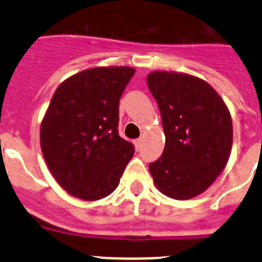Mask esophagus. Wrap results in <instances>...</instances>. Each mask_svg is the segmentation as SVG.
<instances>
[{
  "mask_svg": "<svg viewBox=\"0 0 262 262\" xmlns=\"http://www.w3.org/2000/svg\"><path fill=\"white\" fill-rule=\"evenodd\" d=\"M134 144H135L136 151H139V149H140V148H142V144H143V139H136L135 142H134Z\"/></svg>",
  "mask_w": 262,
  "mask_h": 262,
  "instance_id": "obj_1",
  "label": "esophagus"
}]
</instances>
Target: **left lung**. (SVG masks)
<instances>
[{"label": "left lung", "instance_id": "obj_1", "mask_svg": "<svg viewBox=\"0 0 262 262\" xmlns=\"http://www.w3.org/2000/svg\"><path fill=\"white\" fill-rule=\"evenodd\" d=\"M160 108L165 148L149 172L156 187L173 200H190L223 172L232 148L228 107L205 80L155 71L147 76Z\"/></svg>", "mask_w": 262, "mask_h": 262}]
</instances>
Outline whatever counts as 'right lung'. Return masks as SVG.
<instances>
[{
  "label": "right lung",
  "instance_id": "1",
  "mask_svg": "<svg viewBox=\"0 0 262 262\" xmlns=\"http://www.w3.org/2000/svg\"><path fill=\"white\" fill-rule=\"evenodd\" d=\"M131 67H98L57 86L40 126V148L57 184L71 195L98 201L119 185L134 145L118 135L119 99Z\"/></svg>",
  "mask_w": 262,
  "mask_h": 262
}]
</instances>
